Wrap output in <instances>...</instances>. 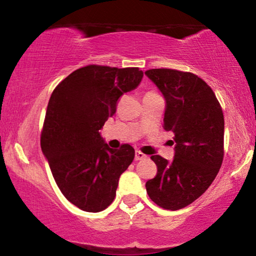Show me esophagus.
<instances>
[{
	"mask_svg": "<svg viewBox=\"0 0 256 256\" xmlns=\"http://www.w3.org/2000/svg\"><path fill=\"white\" fill-rule=\"evenodd\" d=\"M144 158H146V156L143 152H135V160H144Z\"/></svg>",
	"mask_w": 256,
	"mask_h": 256,
	"instance_id": "34e87169",
	"label": "esophagus"
}]
</instances>
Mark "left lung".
Returning a JSON list of instances; mask_svg holds the SVG:
<instances>
[{
  "label": "left lung",
  "mask_w": 256,
  "mask_h": 256,
  "mask_svg": "<svg viewBox=\"0 0 256 256\" xmlns=\"http://www.w3.org/2000/svg\"><path fill=\"white\" fill-rule=\"evenodd\" d=\"M146 74L164 99V129L174 134L172 162L152 155L155 178L146 183L152 200L166 210L183 208L208 190L224 158V114L211 87L198 76L170 68Z\"/></svg>",
  "instance_id": "obj_1"
}]
</instances>
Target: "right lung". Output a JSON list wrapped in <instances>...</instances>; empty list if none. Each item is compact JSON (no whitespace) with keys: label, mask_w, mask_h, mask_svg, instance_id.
Returning <instances> with one entry per match:
<instances>
[{"label":"right lung","mask_w":256,"mask_h":256,"mask_svg":"<svg viewBox=\"0 0 256 256\" xmlns=\"http://www.w3.org/2000/svg\"><path fill=\"white\" fill-rule=\"evenodd\" d=\"M138 68L88 65L76 70L48 100L40 146L59 190L76 208L100 212L113 202L118 178L135 156L132 146L112 149L100 129L118 98L140 85Z\"/></svg>","instance_id":"add662e5"}]
</instances>
